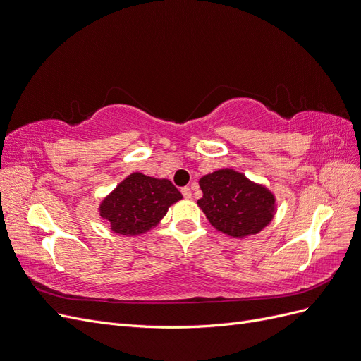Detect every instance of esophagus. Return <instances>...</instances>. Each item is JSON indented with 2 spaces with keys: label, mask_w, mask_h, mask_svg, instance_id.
<instances>
[{
  "label": "esophagus",
  "mask_w": 361,
  "mask_h": 361,
  "mask_svg": "<svg viewBox=\"0 0 361 361\" xmlns=\"http://www.w3.org/2000/svg\"><path fill=\"white\" fill-rule=\"evenodd\" d=\"M181 193H183V196H184L185 199H190V197H192V190H190L189 188H183V189H181Z\"/></svg>",
  "instance_id": "obj_1"
}]
</instances>
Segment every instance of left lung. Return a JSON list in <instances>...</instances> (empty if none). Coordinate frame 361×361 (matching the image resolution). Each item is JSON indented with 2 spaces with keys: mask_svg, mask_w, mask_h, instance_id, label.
Here are the masks:
<instances>
[{
  "mask_svg": "<svg viewBox=\"0 0 361 361\" xmlns=\"http://www.w3.org/2000/svg\"><path fill=\"white\" fill-rule=\"evenodd\" d=\"M197 204L214 228L231 236L260 232L275 211L274 195L233 169H220L199 180Z\"/></svg>",
  "mask_w": 361,
  "mask_h": 361,
  "instance_id": "8db88e82",
  "label": "left lung"
}]
</instances>
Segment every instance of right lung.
Returning a JSON list of instances; mask_svg holds the SVG:
<instances>
[{"instance_id": "obj_1", "label": "right lung", "mask_w": 361, "mask_h": 361, "mask_svg": "<svg viewBox=\"0 0 361 361\" xmlns=\"http://www.w3.org/2000/svg\"><path fill=\"white\" fill-rule=\"evenodd\" d=\"M183 196L169 180L130 173L101 205V216L116 233L140 235L162 219Z\"/></svg>"}]
</instances>
